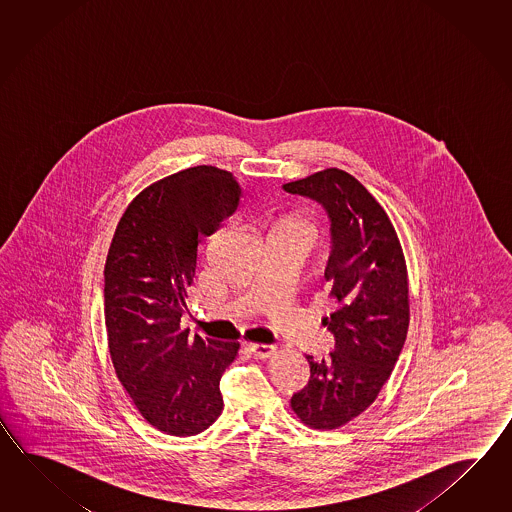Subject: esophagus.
Listing matches in <instances>:
<instances>
[{
	"instance_id": "obj_1",
	"label": "esophagus",
	"mask_w": 512,
	"mask_h": 512,
	"mask_svg": "<svg viewBox=\"0 0 512 512\" xmlns=\"http://www.w3.org/2000/svg\"><path fill=\"white\" fill-rule=\"evenodd\" d=\"M249 349H251L252 355H256L260 359H269L276 353V346H272V344H249Z\"/></svg>"
}]
</instances>
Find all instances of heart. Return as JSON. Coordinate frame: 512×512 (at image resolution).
<instances>
[{
	"instance_id": "1",
	"label": "heart",
	"mask_w": 512,
	"mask_h": 512,
	"mask_svg": "<svg viewBox=\"0 0 512 512\" xmlns=\"http://www.w3.org/2000/svg\"><path fill=\"white\" fill-rule=\"evenodd\" d=\"M280 238H296V240H305L313 245V241L316 240V230L313 225H309L305 221H289L280 230Z\"/></svg>"
}]
</instances>
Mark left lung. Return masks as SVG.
I'll return each mask as SVG.
<instances>
[{
	"mask_svg": "<svg viewBox=\"0 0 512 512\" xmlns=\"http://www.w3.org/2000/svg\"><path fill=\"white\" fill-rule=\"evenodd\" d=\"M282 188L316 201L329 218L324 278L335 311L324 326L335 349L327 359L305 355L311 377L291 406L305 425L333 430L377 399L401 355L410 322L406 263L388 214L353 175L327 168Z\"/></svg>",
	"mask_w": 512,
	"mask_h": 512,
	"instance_id": "8db88e82",
	"label": "left lung"
}]
</instances>
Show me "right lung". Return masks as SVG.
Listing matches in <instances>:
<instances>
[{"label":"right lung","mask_w":512,"mask_h":512,"mask_svg":"<svg viewBox=\"0 0 512 512\" xmlns=\"http://www.w3.org/2000/svg\"><path fill=\"white\" fill-rule=\"evenodd\" d=\"M236 177L194 166L142 190L120 218L104 267V318L117 377L164 434L207 430L223 408L219 381L238 342L181 329L197 247L240 203Z\"/></svg>","instance_id":"right-lung-1"}]
</instances>
